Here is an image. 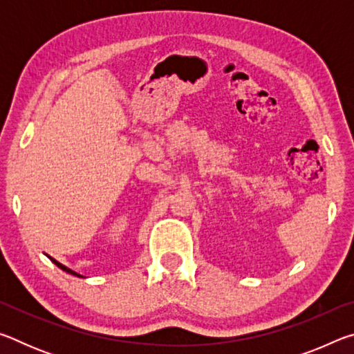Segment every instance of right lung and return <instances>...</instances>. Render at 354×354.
I'll return each instance as SVG.
<instances>
[{
	"mask_svg": "<svg viewBox=\"0 0 354 354\" xmlns=\"http://www.w3.org/2000/svg\"><path fill=\"white\" fill-rule=\"evenodd\" d=\"M48 257H50V256H48ZM50 259H51L53 262H55V263H56V266H57L59 268H61V270H64V272H67V273H70V274H75V277H80V278H82V277H81V274H77L76 272H73V270H70V268H68V267H65V266H62V263H61V262H57L56 259H53V257H50Z\"/></svg>",
	"mask_w": 354,
	"mask_h": 354,
	"instance_id": "1",
	"label": "right lung"
}]
</instances>
